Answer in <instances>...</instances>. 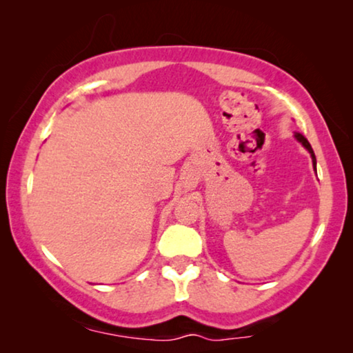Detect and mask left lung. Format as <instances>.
Returning a JSON list of instances; mask_svg holds the SVG:
<instances>
[{"mask_svg": "<svg viewBox=\"0 0 353 353\" xmlns=\"http://www.w3.org/2000/svg\"><path fill=\"white\" fill-rule=\"evenodd\" d=\"M296 138L299 139V141H301L303 146H305L307 149H308V152L312 154V161H313V165H316V159H315V154H313V149H312V146H310V143H308V139L303 137L302 133H296Z\"/></svg>", "mask_w": 353, "mask_h": 353, "instance_id": "obj_1", "label": "left lung"}]
</instances>
